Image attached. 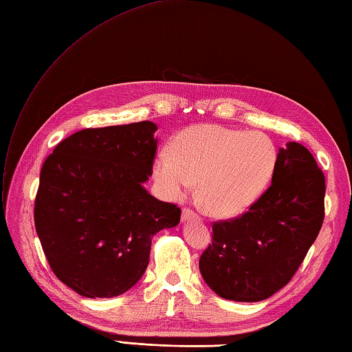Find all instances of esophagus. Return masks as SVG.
I'll return each instance as SVG.
<instances>
[{"mask_svg":"<svg viewBox=\"0 0 352 352\" xmlns=\"http://www.w3.org/2000/svg\"><path fill=\"white\" fill-rule=\"evenodd\" d=\"M182 221H200V217L192 209L185 208L182 210Z\"/></svg>","mask_w":352,"mask_h":352,"instance_id":"esophagus-1","label":"esophagus"}]
</instances>
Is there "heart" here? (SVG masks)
Instances as JSON below:
<instances>
[{
  "label": "heart",
  "instance_id": "heart-1",
  "mask_svg": "<svg viewBox=\"0 0 352 352\" xmlns=\"http://www.w3.org/2000/svg\"><path fill=\"white\" fill-rule=\"evenodd\" d=\"M277 149L262 132L220 124H196L161 152L153 175L164 196L184 199L199 182L203 208L215 217H235L261 197L277 166Z\"/></svg>",
  "mask_w": 352,
  "mask_h": 352
}]
</instances>
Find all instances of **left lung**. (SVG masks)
<instances>
[{"mask_svg":"<svg viewBox=\"0 0 352 352\" xmlns=\"http://www.w3.org/2000/svg\"><path fill=\"white\" fill-rule=\"evenodd\" d=\"M325 177L306 147L278 151L271 186L247 212L212 226L201 277L221 298L256 302L286 286L324 221Z\"/></svg>","mask_w":352,"mask_h":352,"instance_id":"left-lung-1","label":"left lung"}]
</instances>
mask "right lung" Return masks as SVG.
<instances>
[{"label": "right lung", "instance_id": "1", "mask_svg": "<svg viewBox=\"0 0 352 352\" xmlns=\"http://www.w3.org/2000/svg\"><path fill=\"white\" fill-rule=\"evenodd\" d=\"M152 122L89 128L45 160L34 201L43 253L60 282L87 298H111L147 268L152 236L181 209L144 190L156 152Z\"/></svg>", "mask_w": 352, "mask_h": 352}]
</instances>
